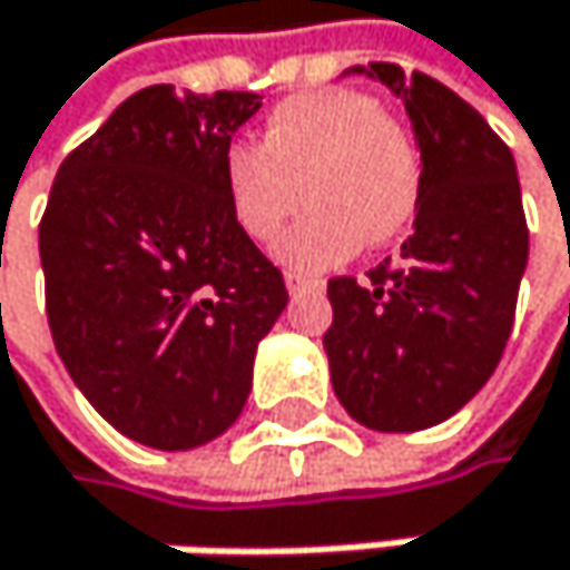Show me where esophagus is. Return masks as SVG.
<instances>
[{"instance_id": "obj_1", "label": "esophagus", "mask_w": 570, "mask_h": 570, "mask_svg": "<svg viewBox=\"0 0 570 570\" xmlns=\"http://www.w3.org/2000/svg\"><path fill=\"white\" fill-rule=\"evenodd\" d=\"M283 283H287L291 294H304V291H321L324 287L321 279H311V276H301V273H287V276H283Z\"/></svg>"}]
</instances>
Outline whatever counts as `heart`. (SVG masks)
<instances>
[{
  "instance_id": "1",
  "label": "heart",
  "mask_w": 570,
  "mask_h": 570,
  "mask_svg": "<svg viewBox=\"0 0 570 570\" xmlns=\"http://www.w3.org/2000/svg\"><path fill=\"white\" fill-rule=\"evenodd\" d=\"M222 184L235 225L256 243H269L301 198H311L276 256L314 273L352 259L365 243H393L413 222L421 153L372 95L324 88L283 98L266 116L259 146L232 142Z\"/></svg>"
}]
</instances>
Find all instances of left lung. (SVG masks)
I'll return each instance as SVG.
<instances>
[{"label": "left lung", "mask_w": 570, "mask_h": 570, "mask_svg": "<svg viewBox=\"0 0 570 570\" xmlns=\"http://www.w3.org/2000/svg\"><path fill=\"white\" fill-rule=\"evenodd\" d=\"M421 149V202L396 259L327 283L332 386L348 417L383 434L424 431L462 410L513 332L530 235L517 160L475 108L428 75L368 63Z\"/></svg>", "instance_id": "left-lung-1"}]
</instances>
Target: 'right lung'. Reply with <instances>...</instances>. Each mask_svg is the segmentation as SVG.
Segmentation results:
<instances>
[{
  "label": "right lung",
  "instance_id": "right-lung-1",
  "mask_svg": "<svg viewBox=\"0 0 570 570\" xmlns=\"http://www.w3.org/2000/svg\"><path fill=\"white\" fill-rule=\"evenodd\" d=\"M263 95L153 85L60 164L40 222L47 321L63 368L119 434L190 451L225 434L279 269L235 225L222 157Z\"/></svg>",
  "mask_w": 570,
  "mask_h": 570
}]
</instances>
